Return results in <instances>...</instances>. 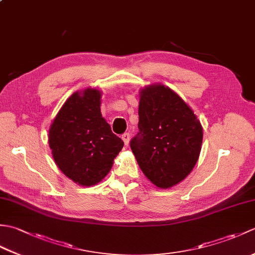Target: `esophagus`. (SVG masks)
<instances>
[{
    "label": "esophagus",
    "instance_id": "obj_1",
    "mask_svg": "<svg viewBox=\"0 0 255 255\" xmlns=\"http://www.w3.org/2000/svg\"><path fill=\"white\" fill-rule=\"evenodd\" d=\"M122 139H123V141H124V143L125 144H128L129 143V140H130V134H129L128 132H126V133H124L123 136H122Z\"/></svg>",
    "mask_w": 255,
    "mask_h": 255
}]
</instances>
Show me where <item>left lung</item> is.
I'll return each instance as SVG.
<instances>
[{"label": "left lung", "mask_w": 255, "mask_h": 255, "mask_svg": "<svg viewBox=\"0 0 255 255\" xmlns=\"http://www.w3.org/2000/svg\"><path fill=\"white\" fill-rule=\"evenodd\" d=\"M139 97V132L130 148L148 180L159 188H171L196 164L202 150V124L169 86H144Z\"/></svg>", "instance_id": "obj_1"}]
</instances>
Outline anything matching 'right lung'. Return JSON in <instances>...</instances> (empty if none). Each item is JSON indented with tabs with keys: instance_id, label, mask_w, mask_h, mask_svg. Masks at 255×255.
<instances>
[{
	"instance_id": "add662e5",
	"label": "right lung",
	"mask_w": 255,
	"mask_h": 255,
	"mask_svg": "<svg viewBox=\"0 0 255 255\" xmlns=\"http://www.w3.org/2000/svg\"><path fill=\"white\" fill-rule=\"evenodd\" d=\"M102 92L88 88L64 102L50 125L48 142L64 175L80 186L100 183L124 147L101 113Z\"/></svg>"
}]
</instances>
